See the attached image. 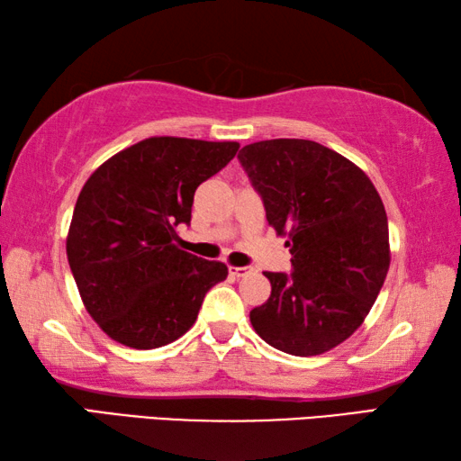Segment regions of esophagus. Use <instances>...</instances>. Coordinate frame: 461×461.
Wrapping results in <instances>:
<instances>
[{
  "label": "esophagus",
  "instance_id": "obj_1",
  "mask_svg": "<svg viewBox=\"0 0 461 461\" xmlns=\"http://www.w3.org/2000/svg\"><path fill=\"white\" fill-rule=\"evenodd\" d=\"M229 271H230V276H235V277H243V276H249V274H251L253 267H249V266H245V267L230 266V267H229Z\"/></svg>",
  "mask_w": 461,
  "mask_h": 461
}]
</instances>
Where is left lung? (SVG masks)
Returning <instances> with one entry per match:
<instances>
[{"mask_svg": "<svg viewBox=\"0 0 461 461\" xmlns=\"http://www.w3.org/2000/svg\"><path fill=\"white\" fill-rule=\"evenodd\" d=\"M267 222L288 237L292 274L266 277L271 296L249 319L290 356H321L366 321L390 267L388 216L356 163L314 140L274 139L240 149Z\"/></svg>", "mask_w": 461, "mask_h": 461, "instance_id": "1", "label": "left lung"}]
</instances>
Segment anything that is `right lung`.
<instances>
[{
    "mask_svg": "<svg viewBox=\"0 0 461 461\" xmlns=\"http://www.w3.org/2000/svg\"><path fill=\"white\" fill-rule=\"evenodd\" d=\"M239 142L150 137L102 163L75 203L67 259L89 316L114 341L157 349L192 329L206 292L229 267L181 251L202 181Z\"/></svg>",
    "mask_w": 461,
    "mask_h": 461,
    "instance_id": "1",
    "label": "right lung"
}]
</instances>
